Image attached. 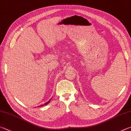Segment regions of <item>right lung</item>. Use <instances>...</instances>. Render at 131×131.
I'll use <instances>...</instances> for the list:
<instances>
[{"label":"right lung","instance_id":"right-lung-1","mask_svg":"<svg viewBox=\"0 0 131 131\" xmlns=\"http://www.w3.org/2000/svg\"><path fill=\"white\" fill-rule=\"evenodd\" d=\"M51 101V99L50 100H49L47 101V102H46V103H45L44 104H42V105H39V106H38V107H41V106H44V105H47V104H48L49 103H50V101Z\"/></svg>","mask_w":131,"mask_h":131}]
</instances>
